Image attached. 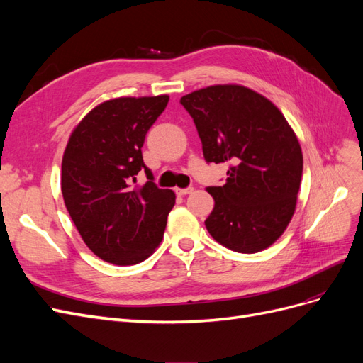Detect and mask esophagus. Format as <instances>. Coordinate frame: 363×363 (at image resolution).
<instances>
[{"mask_svg":"<svg viewBox=\"0 0 363 363\" xmlns=\"http://www.w3.org/2000/svg\"><path fill=\"white\" fill-rule=\"evenodd\" d=\"M194 191V188H191V186H189V188H184V189H182V188H177V189H175V194H177V195H188V194H191Z\"/></svg>","mask_w":363,"mask_h":363,"instance_id":"1","label":"esophagus"}]
</instances>
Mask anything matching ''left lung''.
<instances>
[{
  "instance_id": "8db88e82",
  "label": "left lung",
  "mask_w": 363,
  "mask_h": 363,
  "mask_svg": "<svg viewBox=\"0 0 363 363\" xmlns=\"http://www.w3.org/2000/svg\"><path fill=\"white\" fill-rule=\"evenodd\" d=\"M207 163L230 162L223 186H208L215 207L204 221L221 245L251 255L283 235L295 212L303 155L288 121L265 96L218 84L180 98Z\"/></svg>"
}]
</instances>
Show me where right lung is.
Masks as SVG:
<instances>
[{"label":"right lung","mask_w":363,"mask_h":363,"mask_svg":"<svg viewBox=\"0 0 363 363\" xmlns=\"http://www.w3.org/2000/svg\"><path fill=\"white\" fill-rule=\"evenodd\" d=\"M168 95L116 98L75 127L62 160L65 206L94 255L115 265L145 260L163 239L175 194L160 189L142 147ZM147 183L138 189L135 175Z\"/></svg>","instance_id":"obj_1"}]
</instances>
